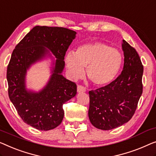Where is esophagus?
<instances>
[{
    "label": "esophagus",
    "instance_id": "1",
    "mask_svg": "<svg viewBox=\"0 0 156 156\" xmlns=\"http://www.w3.org/2000/svg\"><path fill=\"white\" fill-rule=\"evenodd\" d=\"M86 91V88L82 85L77 86V92L78 93H83Z\"/></svg>",
    "mask_w": 156,
    "mask_h": 156
}]
</instances>
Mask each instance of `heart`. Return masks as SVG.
Instances as JSON below:
<instances>
[{
    "label": "heart",
    "mask_w": 156,
    "mask_h": 156,
    "mask_svg": "<svg viewBox=\"0 0 156 156\" xmlns=\"http://www.w3.org/2000/svg\"><path fill=\"white\" fill-rule=\"evenodd\" d=\"M122 57L117 49L101 42L81 45L75 53L69 52L65 63L72 78L77 79L84 74L95 85L104 86L115 80L120 69Z\"/></svg>",
    "instance_id": "1"
}]
</instances>
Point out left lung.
<instances>
[{
    "label": "left lung",
    "instance_id": "1",
    "mask_svg": "<svg viewBox=\"0 0 156 156\" xmlns=\"http://www.w3.org/2000/svg\"><path fill=\"white\" fill-rule=\"evenodd\" d=\"M123 70L109 84L89 94V117L95 127L110 130L120 127L134 115L143 92L144 66L134 48L122 40Z\"/></svg>",
    "mask_w": 156,
    "mask_h": 156
}]
</instances>
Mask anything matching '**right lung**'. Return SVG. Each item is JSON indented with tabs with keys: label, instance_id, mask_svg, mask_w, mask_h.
<instances>
[{
	"label": "right lung",
	"instance_id": "add662e5",
	"mask_svg": "<svg viewBox=\"0 0 156 156\" xmlns=\"http://www.w3.org/2000/svg\"><path fill=\"white\" fill-rule=\"evenodd\" d=\"M76 31L64 27L36 26L12 51L8 68V95L17 113L27 125L39 130L57 127L64 117L62 105L76 94V85L62 75L65 55ZM51 51L56 58L48 83L39 92L26 89V70Z\"/></svg>",
	"mask_w": 156,
	"mask_h": 156
}]
</instances>
